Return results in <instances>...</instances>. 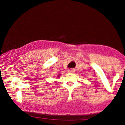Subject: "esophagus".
I'll list each match as a JSON object with an SVG mask.
<instances>
[{
	"mask_svg": "<svg viewBox=\"0 0 125 125\" xmlns=\"http://www.w3.org/2000/svg\"><path fill=\"white\" fill-rule=\"evenodd\" d=\"M74 70H73V69H70L68 70V73H74Z\"/></svg>",
	"mask_w": 125,
	"mask_h": 125,
	"instance_id": "esophagus-1",
	"label": "esophagus"
}]
</instances>
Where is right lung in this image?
Listing matches in <instances>:
<instances>
[{"instance_id":"add662e5","label":"right lung","mask_w":125,"mask_h":125,"mask_svg":"<svg viewBox=\"0 0 125 125\" xmlns=\"http://www.w3.org/2000/svg\"><path fill=\"white\" fill-rule=\"evenodd\" d=\"M58 77H59V76H58Z\"/></svg>"}]
</instances>
